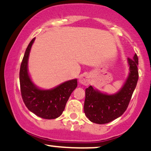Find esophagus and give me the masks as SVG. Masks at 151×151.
<instances>
[{
  "mask_svg": "<svg viewBox=\"0 0 151 151\" xmlns=\"http://www.w3.org/2000/svg\"><path fill=\"white\" fill-rule=\"evenodd\" d=\"M79 82L82 84L87 86L90 83V78L88 75H82L79 79Z\"/></svg>",
  "mask_w": 151,
  "mask_h": 151,
  "instance_id": "obj_1",
  "label": "esophagus"
}]
</instances>
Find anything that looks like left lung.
Segmentation results:
<instances>
[{"mask_svg": "<svg viewBox=\"0 0 151 151\" xmlns=\"http://www.w3.org/2000/svg\"><path fill=\"white\" fill-rule=\"evenodd\" d=\"M130 74L120 92L108 95L101 93L92 86L85 89L84 112L91 122L97 124L108 123L121 116L128 107L138 79V58L127 59Z\"/></svg>", "mask_w": 151, "mask_h": 151, "instance_id": "8db88e82", "label": "left lung"}]
</instances>
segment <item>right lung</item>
<instances>
[{"label": "right lung", "mask_w": 151, "mask_h": 151, "mask_svg": "<svg viewBox=\"0 0 151 151\" xmlns=\"http://www.w3.org/2000/svg\"><path fill=\"white\" fill-rule=\"evenodd\" d=\"M35 38L26 48L19 73L21 97L29 110L44 119H55L62 114L71 94L77 87V79L67 81L50 90H41L32 83L28 74V59Z\"/></svg>", "instance_id": "right-lung-1"}]
</instances>
